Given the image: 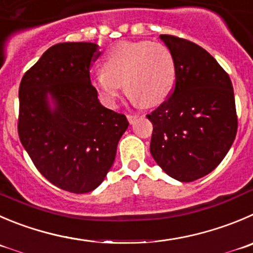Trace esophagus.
<instances>
[{
  "mask_svg": "<svg viewBox=\"0 0 253 253\" xmlns=\"http://www.w3.org/2000/svg\"><path fill=\"white\" fill-rule=\"evenodd\" d=\"M126 118H128L129 123H130V124H133V123L136 120V118H138V115H136V114H128V115H126Z\"/></svg>",
  "mask_w": 253,
  "mask_h": 253,
  "instance_id": "esophagus-1",
  "label": "esophagus"
}]
</instances>
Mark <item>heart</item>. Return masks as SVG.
<instances>
[{
  "mask_svg": "<svg viewBox=\"0 0 253 253\" xmlns=\"http://www.w3.org/2000/svg\"><path fill=\"white\" fill-rule=\"evenodd\" d=\"M175 82V59L163 43L120 42L105 57L104 71L93 77V85L107 103H115L122 84L134 103L154 107L164 102Z\"/></svg>",
  "mask_w": 253,
  "mask_h": 253,
  "instance_id": "1",
  "label": "heart"
}]
</instances>
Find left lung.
<instances>
[{"mask_svg":"<svg viewBox=\"0 0 253 253\" xmlns=\"http://www.w3.org/2000/svg\"><path fill=\"white\" fill-rule=\"evenodd\" d=\"M175 59V84L146 115L153 123L150 153L169 176L190 182L210 174L232 145L237 114L231 79L196 43L160 35Z\"/></svg>","mask_w":253,"mask_h":253,"instance_id":"left-lung-1","label":"left lung"}]
</instances>
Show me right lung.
<instances>
[{
    "label": "right lung",
    "mask_w": 253,
    "mask_h": 253,
    "mask_svg": "<svg viewBox=\"0 0 253 253\" xmlns=\"http://www.w3.org/2000/svg\"><path fill=\"white\" fill-rule=\"evenodd\" d=\"M99 54L94 43H57L26 72L18 90L23 148L48 181L73 194L102 184L129 125L124 114L100 104L90 83ZM48 95L56 102L53 111Z\"/></svg>",
    "instance_id": "1"
}]
</instances>
